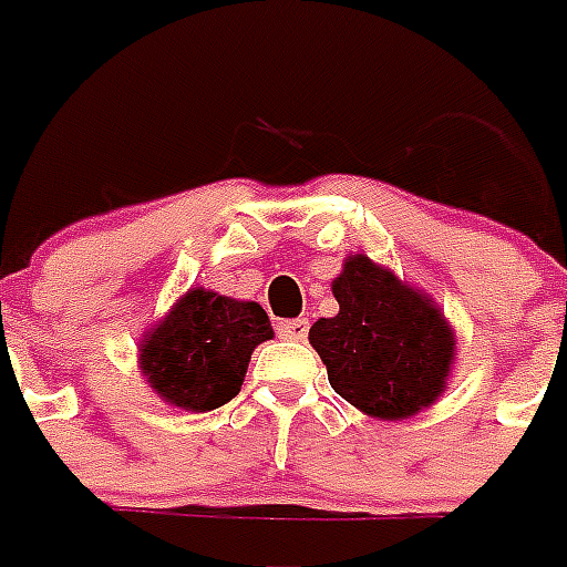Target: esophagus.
<instances>
[{"mask_svg":"<svg viewBox=\"0 0 567 567\" xmlns=\"http://www.w3.org/2000/svg\"><path fill=\"white\" fill-rule=\"evenodd\" d=\"M276 332H279V338H285V341H306V336H309V320H279V323H276Z\"/></svg>","mask_w":567,"mask_h":567,"instance_id":"34e87169","label":"esophagus"}]
</instances>
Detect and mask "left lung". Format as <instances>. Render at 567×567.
Wrapping results in <instances>:
<instances>
[{"instance_id": "left-lung-1", "label": "left lung", "mask_w": 567, "mask_h": 567, "mask_svg": "<svg viewBox=\"0 0 567 567\" xmlns=\"http://www.w3.org/2000/svg\"><path fill=\"white\" fill-rule=\"evenodd\" d=\"M332 293L341 311L320 318L309 341L336 394L382 421L439 400L456 350L441 311L368 256L347 258Z\"/></svg>"}]
</instances>
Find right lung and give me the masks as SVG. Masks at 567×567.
Returning <instances> with one entry per match:
<instances>
[{"label":"right lung","instance_id":"1","mask_svg":"<svg viewBox=\"0 0 567 567\" xmlns=\"http://www.w3.org/2000/svg\"><path fill=\"white\" fill-rule=\"evenodd\" d=\"M267 338L274 327L258 302L194 288L146 336L141 371L167 403L212 412L238 394L249 355Z\"/></svg>","mask_w":567,"mask_h":567}]
</instances>
